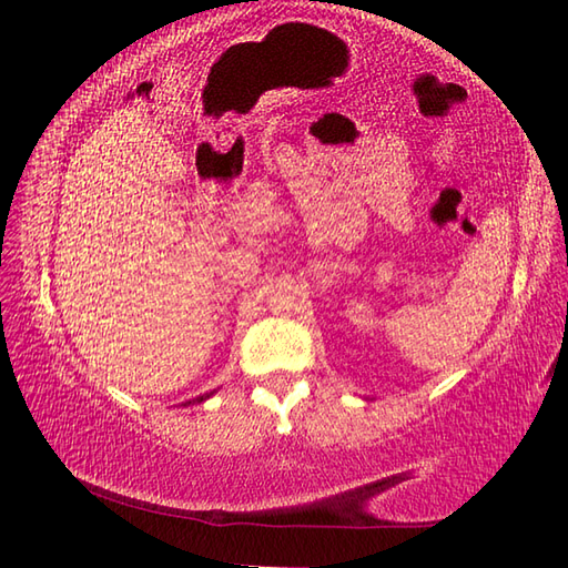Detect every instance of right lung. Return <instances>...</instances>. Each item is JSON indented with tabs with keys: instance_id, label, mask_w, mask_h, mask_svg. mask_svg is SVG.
Returning a JSON list of instances; mask_svg holds the SVG:
<instances>
[{
	"instance_id": "right-lung-1",
	"label": "right lung",
	"mask_w": 568,
	"mask_h": 568,
	"mask_svg": "<svg viewBox=\"0 0 568 568\" xmlns=\"http://www.w3.org/2000/svg\"><path fill=\"white\" fill-rule=\"evenodd\" d=\"M214 395V390L212 393H204V395H197V397H192V400H187V403H183V405H195V403H204L207 400V397H212Z\"/></svg>"
}]
</instances>
